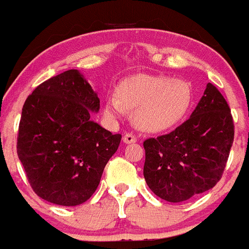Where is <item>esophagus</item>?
<instances>
[{"label":"esophagus","mask_w":249,"mask_h":249,"mask_svg":"<svg viewBox=\"0 0 249 249\" xmlns=\"http://www.w3.org/2000/svg\"><path fill=\"white\" fill-rule=\"evenodd\" d=\"M123 141H124L125 144H133V142H136V138L134 134L126 133L124 135V138H123Z\"/></svg>","instance_id":"esophagus-1"}]
</instances>
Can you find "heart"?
Wrapping results in <instances>:
<instances>
[{"instance_id": "heart-1", "label": "heart", "mask_w": 249, "mask_h": 249, "mask_svg": "<svg viewBox=\"0 0 249 249\" xmlns=\"http://www.w3.org/2000/svg\"><path fill=\"white\" fill-rule=\"evenodd\" d=\"M191 103L192 89L185 80L138 74L120 83L118 97L107 98L104 113L110 119H118L125 109L135 110L134 122L141 130L161 131L178 124Z\"/></svg>"}]
</instances>
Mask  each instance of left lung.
Instances as JSON below:
<instances>
[{"label": "left lung", "instance_id": "obj_1", "mask_svg": "<svg viewBox=\"0 0 249 249\" xmlns=\"http://www.w3.org/2000/svg\"><path fill=\"white\" fill-rule=\"evenodd\" d=\"M233 138L230 107L208 83L190 119L171 133L144 141L147 186L169 202L211 190L222 178Z\"/></svg>", "mask_w": 249, "mask_h": 249}]
</instances>
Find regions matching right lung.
<instances>
[{
    "label": "right lung",
    "mask_w": 249,
    "mask_h": 249,
    "mask_svg": "<svg viewBox=\"0 0 249 249\" xmlns=\"http://www.w3.org/2000/svg\"><path fill=\"white\" fill-rule=\"evenodd\" d=\"M100 100L77 69L46 80L22 108L17 155L38 196L78 206L95 192L122 140L90 119Z\"/></svg>",
    "instance_id": "right-lung-1"
}]
</instances>
